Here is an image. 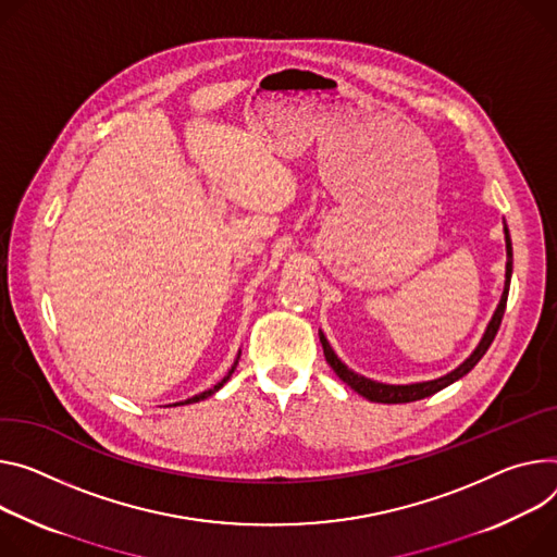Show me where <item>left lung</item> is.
<instances>
[{"instance_id":"obj_1","label":"left lung","mask_w":557,"mask_h":557,"mask_svg":"<svg viewBox=\"0 0 557 557\" xmlns=\"http://www.w3.org/2000/svg\"><path fill=\"white\" fill-rule=\"evenodd\" d=\"M504 233H507V282H504V293H502V299L499 305L486 326V333L482 337V342L478 344V348L471 352V358L467 362H462L458 369L450 371L448 375L444 377H437V380H431V382H420V384H404V386H395V384H382V382H373L364 375H358L352 373L348 367H344L337 356L333 352L331 344L326 342V337L320 333V342H322V348H324V358L326 362L331 364V369L337 373V377L342 382H346L352 391H358L362 397L371 399V401H382V404H404V401H416V399H424L442 388H446L448 384L458 382L460 377H465L480 360L484 352L488 350V346L493 344L497 331H499V324H502V318H504V309H507V297H509V286H511V273H513V248H511V237H509V228L504 226Z\"/></svg>"}]
</instances>
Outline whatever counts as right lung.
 Wrapping results in <instances>:
<instances>
[{
	"label": "right lung",
	"instance_id": "right-lung-1",
	"mask_svg": "<svg viewBox=\"0 0 557 557\" xmlns=\"http://www.w3.org/2000/svg\"><path fill=\"white\" fill-rule=\"evenodd\" d=\"M235 367H237V362L233 364V369L228 371V375L222 380V382H218L213 388H209V391H205V393H199V395H195V397H190V399H186V401H180V404H193V401H199V399H205V397H209V395H213L215 391H220L224 384H226V380L233 375V371H235Z\"/></svg>",
	"mask_w": 557,
	"mask_h": 557
}]
</instances>
